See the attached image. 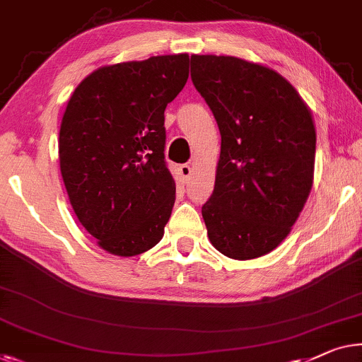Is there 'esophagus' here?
Segmentation results:
<instances>
[{
  "mask_svg": "<svg viewBox=\"0 0 362 362\" xmlns=\"http://www.w3.org/2000/svg\"><path fill=\"white\" fill-rule=\"evenodd\" d=\"M180 175L182 176V180H185L186 182L191 180V176H192V168H191V165H181L180 166Z\"/></svg>",
  "mask_w": 362,
  "mask_h": 362,
  "instance_id": "34e87169",
  "label": "esophagus"
}]
</instances>
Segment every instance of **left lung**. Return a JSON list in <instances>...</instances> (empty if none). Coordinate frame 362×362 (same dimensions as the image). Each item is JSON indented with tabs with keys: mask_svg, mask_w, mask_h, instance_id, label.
<instances>
[{
	"mask_svg": "<svg viewBox=\"0 0 362 362\" xmlns=\"http://www.w3.org/2000/svg\"><path fill=\"white\" fill-rule=\"evenodd\" d=\"M191 80L222 137L202 206L209 240L228 258H259L289 235L310 194L312 114L279 73L237 57L192 55Z\"/></svg>",
	"mask_w": 362,
	"mask_h": 362,
	"instance_id": "1",
	"label": "left lung"
}]
</instances>
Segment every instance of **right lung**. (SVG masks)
<instances>
[{
  "instance_id": "add662e5",
  "label": "right lung",
  "mask_w": 362,
  "mask_h": 362,
  "mask_svg": "<svg viewBox=\"0 0 362 362\" xmlns=\"http://www.w3.org/2000/svg\"><path fill=\"white\" fill-rule=\"evenodd\" d=\"M187 76V54L125 62L93 71L68 101L62 177L80 223L109 253L135 256L163 238L176 199L165 109Z\"/></svg>"
}]
</instances>
